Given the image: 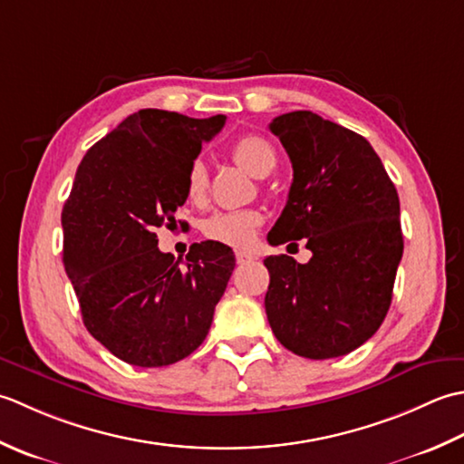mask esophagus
Segmentation results:
<instances>
[{
	"instance_id": "34e87169",
	"label": "esophagus",
	"mask_w": 464,
	"mask_h": 464,
	"mask_svg": "<svg viewBox=\"0 0 464 464\" xmlns=\"http://www.w3.org/2000/svg\"><path fill=\"white\" fill-rule=\"evenodd\" d=\"M252 260H256V256H254L252 252H246V250L236 252V262H238V264H248Z\"/></svg>"
}]
</instances>
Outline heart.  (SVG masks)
<instances>
[{
	"label": "heart",
	"mask_w": 464,
	"mask_h": 464,
	"mask_svg": "<svg viewBox=\"0 0 464 464\" xmlns=\"http://www.w3.org/2000/svg\"><path fill=\"white\" fill-rule=\"evenodd\" d=\"M232 156L244 169L252 176H266L276 166V152L262 136H242L234 141ZM208 188L206 166L196 160L188 169L186 192L190 200H202ZM264 222L262 212L254 208H242V210H218L204 222V234L210 240L228 246H248L256 238L258 228Z\"/></svg>",
	"instance_id": "heart-1"
}]
</instances>
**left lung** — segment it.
I'll list each match as a JSON object with an SVG mask.
<instances>
[{"label": "left lung", "mask_w": 464, "mask_h": 464, "mask_svg": "<svg viewBox=\"0 0 464 464\" xmlns=\"http://www.w3.org/2000/svg\"><path fill=\"white\" fill-rule=\"evenodd\" d=\"M270 131L295 169L272 246L306 238V264L268 256L264 306L274 336L298 356L353 353L381 328L402 258L401 202L366 138L306 110L282 113Z\"/></svg>", "instance_id": "1"}]
</instances>
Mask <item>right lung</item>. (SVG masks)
<instances>
[{
	"mask_svg": "<svg viewBox=\"0 0 464 464\" xmlns=\"http://www.w3.org/2000/svg\"><path fill=\"white\" fill-rule=\"evenodd\" d=\"M226 116L140 110L93 144L62 210L63 266L88 333L120 361L168 366L192 354L236 266L226 244H194L186 262L158 250L176 224L186 176Z\"/></svg>",
	"mask_w": 464,
	"mask_h": 464,
	"instance_id": "right-lung-1",
	"label": "right lung"
}]
</instances>
